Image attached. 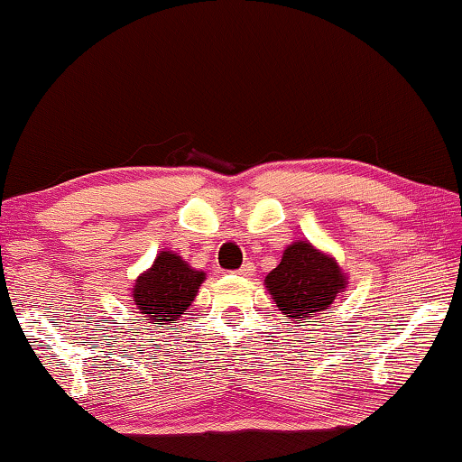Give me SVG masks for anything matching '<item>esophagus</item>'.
I'll use <instances>...</instances> for the list:
<instances>
[{
  "label": "esophagus",
  "mask_w": 462,
  "mask_h": 462,
  "mask_svg": "<svg viewBox=\"0 0 462 462\" xmlns=\"http://www.w3.org/2000/svg\"><path fill=\"white\" fill-rule=\"evenodd\" d=\"M238 274H240V276H245V278L253 276V274H255V265H253V263H245L243 268L238 270Z\"/></svg>",
  "instance_id": "1"
}]
</instances>
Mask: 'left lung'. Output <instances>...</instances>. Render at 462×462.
<instances>
[{"label":"left lung","mask_w":462,"mask_h":462,"mask_svg":"<svg viewBox=\"0 0 462 462\" xmlns=\"http://www.w3.org/2000/svg\"><path fill=\"white\" fill-rule=\"evenodd\" d=\"M263 284L287 320L301 327L330 310L349 278L330 253L320 251L310 240H295Z\"/></svg>","instance_id":"8db88e82"}]
</instances>
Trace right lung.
Wrapping results in <instances>:
<instances>
[{
  "label": "right lung",
  "instance_id": "right-lung-1",
  "mask_svg": "<svg viewBox=\"0 0 462 462\" xmlns=\"http://www.w3.org/2000/svg\"><path fill=\"white\" fill-rule=\"evenodd\" d=\"M203 282L205 272L194 270L178 253L165 249L135 278L129 295L148 322L171 324L190 308Z\"/></svg>",
  "mask_w": 462,
  "mask_h": 462
}]
</instances>
